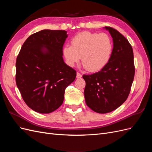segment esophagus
<instances>
[{"label":"esophagus","mask_w":152,"mask_h":152,"mask_svg":"<svg viewBox=\"0 0 152 152\" xmlns=\"http://www.w3.org/2000/svg\"><path fill=\"white\" fill-rule=\"evenodd\" d=\"M82 77V75L81 74V73H80L79 72H77V79H80V78H81Z\"/></svg>","instance_id":"obj_1"}]
</instances>
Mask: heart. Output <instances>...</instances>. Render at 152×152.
<instances>
[{"label":"heart","instance_id":"obj_1","mask_svg":"<svg viewBox=\"0 0 152 152\" xmlns=\"http://www.w3.org/2000/svg\"><path fill=\"white\" fill-rule=\"evenodd\" d=\"M113 50V44L106 34L83 31L71 40V45L63 48V53L66 63L73 66L81 59L85 68L90 72H97L109 61Z\"/></svg>","mask_w":152,"mask_h":152}]
</instances>
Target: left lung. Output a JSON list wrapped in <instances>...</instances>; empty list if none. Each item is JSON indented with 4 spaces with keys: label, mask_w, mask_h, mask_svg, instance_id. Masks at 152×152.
I'll use <instances>...</instances> for the list:
<instances>
[{
    "label": "left lung",
    "mask_w": 152,
    "mask_h": 152,
    "mask_svg": "<svg viewBox=\"0 0 152 152\" xmlns=\"http://www.w3.org/2000/svg\"><path fill=\"white\" fill-rule=\"evenodd\" d=\"M113 38V48L107 65L99 72L83 75L86 104L95 112L107 113L122 105L128 98L134 77L131 45L120 32L105 26Z\"/></svg>",
    "instance_id": "obj_1"
}]
</instances>
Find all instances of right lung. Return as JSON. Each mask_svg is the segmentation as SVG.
<instances>
[{
	"label": "right lung",
	"mask_w": 152,
	"mask_h": 152,
	"mask_svg": "<svg viewBox=\"0 0 152 152\" xmlns=\"http://www.w3.org/2000/svg\"><path fill=\"white\" fill-rule=\"evenodd\" d=\"M65 30H43L23 44L16 62V82L25 103L40 113H49L62 104L66 87L76 71L63 58Z\"/></svg>",
	"instance_id": "1"
}]
</instances>
